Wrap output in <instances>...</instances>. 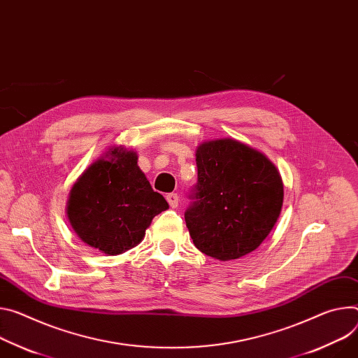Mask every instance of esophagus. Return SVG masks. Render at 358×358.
I'll return each instance as SVG.
<instances>
[{
  "label": "esophagus",
  "mask_w": 358,
  "mask_h": 358,
  "mask_svg": "<svg viewBox=\"0 0 358 358\" xmlns=\"http://www.w3.org/2000/svg\"><path fill=\"white\" fill-rule=\"evenodd\" d=\"M166 199H167V201H169L171 208H177L178 207V196H177V194H174V192L167 194Z\"/></svg>",
  "instance_id": "obj_1"
}]
</instances>
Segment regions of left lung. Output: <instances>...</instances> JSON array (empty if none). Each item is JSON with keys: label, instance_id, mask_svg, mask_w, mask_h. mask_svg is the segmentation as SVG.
<instances>
[{"label": "left lung", "instance_id": "8db88e82", "mask_svg": "<svg viewBox=\"0 0 358 358\" xmlns=\"http://www.w3.org/2000/svg\"><path fill=\"white\" fill-rule=\"evenodd\" d=\"M196 157L197 184L184 213L194 245L220 262L254 251L273 230L282 207L275 166L233 138L204 143Z\"/></svg>", "mask_w": 358, "mask_h": 358}]
</instances>
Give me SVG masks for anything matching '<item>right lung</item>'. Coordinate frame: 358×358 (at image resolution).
Returning a JSON list of instances; mask_svg holds the SVG:
<instances>
[{
	"instance_id": "right-lung-1",
	"label": "right lung",
	"mask_w": 358,
	"mask_h": 358,
	"mask_svg": "<svg viewBox=\"0 0 358 358\" xmlns=\"http://www.w3.org/2000/svg\"><path fill=\"white\" fill-rule=\"evenodd\" d=\"M169 208L137 166V154L114 148L91 164L70 192L69 220L90 247L117 255L136 247L152 218Z\"/></svg>"
}]
</instances>
